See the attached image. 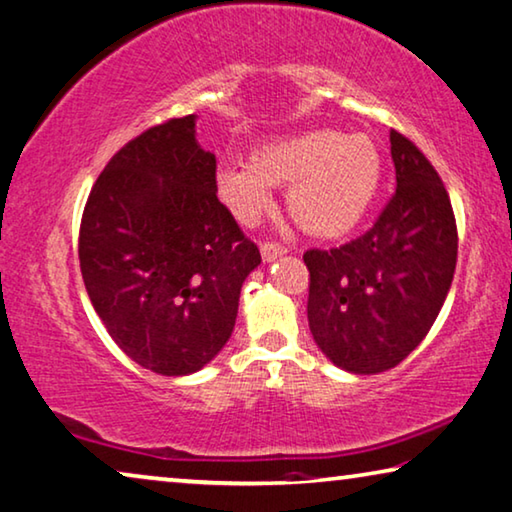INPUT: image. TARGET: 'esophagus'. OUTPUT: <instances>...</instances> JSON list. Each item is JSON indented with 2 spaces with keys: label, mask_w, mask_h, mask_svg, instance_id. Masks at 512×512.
Returning <instances> with one entry per match:
<instances>
[{
  "label": "esophagus",
  "mask_w": 512,
  "mask_h": 512,
  "mask_svg": "<svg viewBox=\"0 0 512 512\" xmlns=\"http://www.w3.org/2000/svg\"><path fill=\"white\" fill-rule=\"evenodd\" d=\"M261 254H263V261H274V258L284 256L286 254V247H281L277 242H263L261 244Z\"/></svg>",
  "instance_id": "34e87169"
}]
</instances>
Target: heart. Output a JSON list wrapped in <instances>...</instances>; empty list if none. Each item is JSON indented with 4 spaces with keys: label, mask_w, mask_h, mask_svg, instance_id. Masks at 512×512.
<instances>
[{
    "label": "heart",
    "mask_w": 512,
    "mask_h": 512,
    "mask_svg": "<svg viewBox=\"0 0 512 512\" xmlns=\"http://www.w3.org/2000/svg\"><path fill=\"white\" fill-rule=\"evenodd\" d=\"M383 182V154L365 133L314 129L263 145L249 164L221 166L217 194L242 224L272 207L270 187H288L291 219L311 238L335 240L369 212Z\"/></svg>",
    "instance_id": "1"
}]
</instances>
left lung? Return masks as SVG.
<instances>
[{
	"mask_svg": "<svg viewBox=\"0 0 512 512\" xmlns=\"http://www.w3.org/2000/svg\"><path fill=\"white\" fill-rule=\"evenodd\" d=\"M397 189L358 240L309 249L307 318L325 358L351 374L399 365L432 328L453 284L457 226L439 173L392 129Z\"/></svg>",
	"mask_w": 512,
	"mask_h": 512,
	"instance_id": "obj_1",
	"label": "left lung"
}]
</instances>
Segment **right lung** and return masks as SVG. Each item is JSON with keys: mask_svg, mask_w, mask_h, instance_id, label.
Instances as JSON below:
<instances>
[{"mask_svg": "<svg viewBox=\"0 0 512 512\" xmlns=\"http://www.w3.org/2000/svg\"><path fill=\"white\" fill-rule=\"evenodd\" d=\"M214 180L217 159L187 115L129 140L87 198V295L113 342L154 374H194L226 346L240 288L261 265Z\"/></svg>", "mask_w": 512, "mask_h": 512, "instance_id": "right-lung-1", "label": "right lung"}]
</instances>
